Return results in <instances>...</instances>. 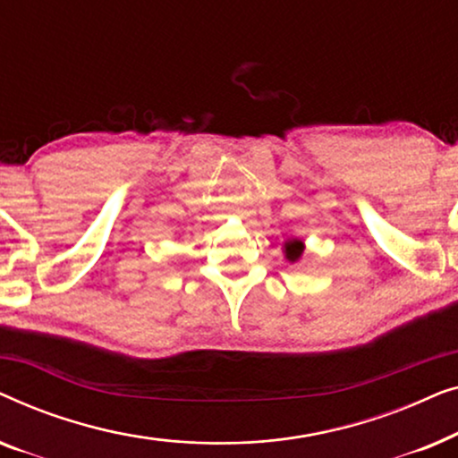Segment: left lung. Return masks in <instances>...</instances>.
I'll use <instances>...</instances> for the list:
<instances>
[{"mask_svg":"<svg viewBox=\"0 0 458 458\" xmlns=\"http://www.w3.org/2000/svg\"><path fill=\"white\" fill-rule=\"evenodd\" d=\"M304 254V242L300 237H290L284 243V256L287 262H298Z\"/></svg>","mask_w":458,"mask_h":458,"instance_id":"8db88e82","label":"left lung"}]
</instances>
